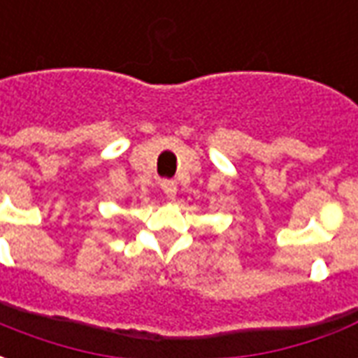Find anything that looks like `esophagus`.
I'll list each match as a JSON object with an SVG mask.
<instances>
[{"instance_id": "34e87169", "label": "esophagus", "mask_w": 358, "mask_h": 358, "mask_svg": "<svg viewBox=\"0 0 358 358\" xmlns=\"http://www.w3.org/2000/svg\"><path fill=\"white\" fill-rule=\"evenodd\" d=\"M161 187H163L164 195H166L169 199H174V197H176V189H178V187H176V182H172V180H163V182H161Z\"/></svg>"}]
</instances>
